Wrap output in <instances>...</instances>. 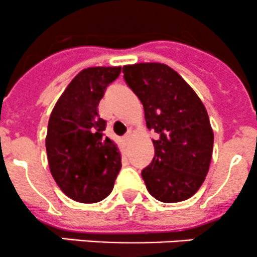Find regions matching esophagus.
<instances>
[{"label":"esophagus","mask_w":257,"mask_h":257,"mask_svg":"<svg viewBox=\"0 0 257 257\" xmlns=\"http://www.w3.org/2000/svg\"><path fill=\"white\" fill-rule=\"evenodd\" d=\"M131 139H132V134L131 132H127V134L125 135V136H123V139H122V141H123V144L125 145H128L130 144V141H131Z\"/></svg>","instance_id":"obj_1"}]
</instances>
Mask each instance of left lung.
<instances>
[{
    "label": "left lung",
    "mask_w": 257,
    "mask_h": 257,
    "mask_svg": "<svg viewBox=\"0 0 257 257\" xmlns=\"http://www.w3.org/2000/svg\"><path fill=\"white\" fill-rule=\"evenodd\" d=\"M123 77L144 105L147 128L155 130V156L141 175L162 202H180L197 192L209 172L214 132L204 103L167 65H126Z\"/></svg>",
    "instance_id": "8db88e82"
}]
</instances>
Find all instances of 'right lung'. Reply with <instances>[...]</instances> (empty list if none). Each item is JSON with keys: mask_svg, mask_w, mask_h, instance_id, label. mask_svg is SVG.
<instances>
[{"mask_svg": "<svg viewBox=\"0 0 257 257\" xmlns=\"http://www.w3.org/2000/svg\"><path fill=\"white\" fill-rule=\"evenodd\" d=\"M121 67H88L68 83L48 120L46 151L56 184L70 199L93 204L107 197L121 170L117 145L103 136L98 103Z\"/></svg>", "mask_w": 257, "mask_h": 257, "instance_id": "1", "label": "right lung"}]
</instances>
